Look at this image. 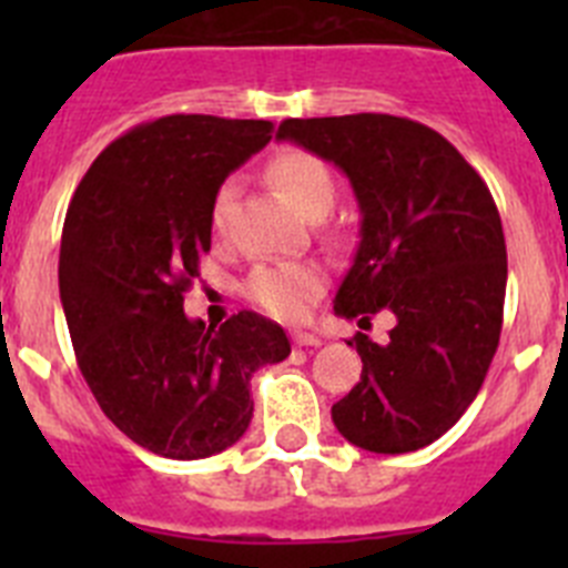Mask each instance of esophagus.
Returning <instances> with one entry per match:
<instances>
[{"label":"esophagus","mask_w":568,"mask_h":568,"mask_svg":"<svg viewBox=\"0 0 568 568\" xmlns=\"http://www.w3.org/2000/svg\"><path fill=\"white\" fill-rule=\"evenodd\" d=\"M293 344L295 346H321V338H318V335H313V333H301V329H295Z\"/></svg>","instance_id":"esophagus-1"}]
</instances>
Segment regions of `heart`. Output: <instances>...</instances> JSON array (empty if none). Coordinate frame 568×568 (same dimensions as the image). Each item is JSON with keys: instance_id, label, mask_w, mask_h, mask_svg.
<instances>
[{"instance_id": "b5f03b06", "label": "heart", "mask_w": 568, "mask_h": 568, "mask_svg": "<svg viewBox=\"0 0 568 568\" xmlns=\"http://www.w3.org/2000/svg\"><path fill=\"white\" fill-rule=\"evenodd\" d=\"M267 179L301 215L321 219L335 202V175L321 155L301 148L278 150L267 164ZM230 199V187L215 193L213 202V230L224 227V204ZM324 287V275L313 264L304 261H264L250 273L244 293L261 310L278 318H301L313 307Z\"/></svg>"}]
</instances>
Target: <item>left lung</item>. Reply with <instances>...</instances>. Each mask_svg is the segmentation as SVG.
Segmentation results:
<instances>
[{
	"mask_svg": "<svg viewBox=\"0 0 568 568\" xmlns=\"http://www.w3.org/2000/svg\"><path fill=\"white\" fill-rule=\"evenodd\" d=\"M278 139L333 162L353 182L361 244L335 313L395 315L386 344L355 333L361 381L333 404L349 444L415 453L458 424L504 327L506 241L486 182L426 124L386 113L287 119Z\"/></svg>",
	"mask_w": 568,
	"mask_h": 568,
	"instance_id": "left-lung-1",
	"label": "left lung"
}]
</instances>
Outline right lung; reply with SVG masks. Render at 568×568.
<instances>
[{"instance_id":"right-lung-1","label":"right lung","mask_w":568,"mask_h":568,"mask_svg":"<svg viewBox=\"0 0 568 568\" xmlns=\"http://www.w3.org/2000/svg\"><path fill=\"white\" fill-rule=\"evenodd\" d=\"M273 130L202 113L135 124L70 199L59 295L77 364L102 413L162 458L233 446L253 418V373L290 355L284 329L258 313L241 310L219 329L184 315L215 193Z\"/></svg>"}]
</instances>
